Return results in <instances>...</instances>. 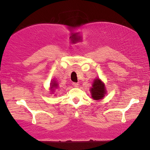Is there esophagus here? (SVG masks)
Wrapping results in <instances>:
<instances>
[{
	"label": "esophagus",
	"mask_w": 150,
	"mask_h": 150,
	"mask_svg": "<svg viewBox=\"0 0 150 150\" xmlns=\"http://www.w3.org/2000/svg\"><path fill=\"white\" fill-rule=\"evenodd\" d=\"M72 84H73V86H74L75 87H79V83H78L74 82Z\"/></svg>",
	"instance_id": "obj_1"
}]
</instances>
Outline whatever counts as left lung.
<instances>
[{
    "label": "left lung",
    "instance_id": "obj_1",
    "mask_svg": "<svg viewBox=\"0 0 150 150\" xmlns=\"http://www.w3.org/2000/svg\"><path fill=\"white\" fill-rule=\"evenodd\" d=\"M91 97L94 100H99L105 97L106 94V89L104 82L99 78L94 79V81L90 89Z\"/></svg>",
    "mask_w": 150,
    "mask_h": 150
}]
</instances>
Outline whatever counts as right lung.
Listing matches in <instances>:
<instances>
[{"label":"right lung","instance_id":"obj_1","mask_svg":"<svg viewBox=\"0 0 150 150\" xmlns=\"http://www.w3.org/2000/svg\"><path fill=\"white\" fill-rule=\"evenodd\" d=\"M57 88H58V83H57V81H56V80H51V83H50V89H49L51 90V93L53 94L55 90H56Z\"/></svg>","mask_w":150,"mask_h":150}]
</instances>
